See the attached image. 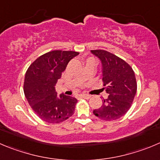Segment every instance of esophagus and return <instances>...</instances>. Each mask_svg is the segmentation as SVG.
Wrapping results in <instances>:
<instances>
[{"mask_svg":"<svg viewBox=\"0 0 160 160\" xmlns=\"http://www.w3.org/2000/svg\"><path fill=\"white\" fill-rule=\"evenodd\" d=\"M81 97L82 98H83V99H89L91 97V96L90 95H89V94H82L81 95Z\"/></svg>","mask_w":160,"mask_h":160,"instance_id":"obj_1","label":"esophagus"}]
</instances>
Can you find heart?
<instances>
[{
    "instance_id": "1",
    "label": "heart",
    "mask_w": 160,
    "mask_h": 160,
    "mask_svg": "<svg viewBox=\"0 0 160 160\" xmlns=\"http://www.w3.org/2000/svg\"><path fill=\"white\" fill-rule=\"evenodd\" d=\"M86 62H94L95 63V59L92 57V56H88L87 58L86 59Z\"/></svg>"
}]
</instances>
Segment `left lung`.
Masks as SVG:
<instances>
[{"instance_id":"obj_1","label":"left lung","mask_w":160,"mask_h":160,"mask_svg":"<svg viewBox=\"0 0 160 160\" xmlns=\"http://www.w3.org/2000/svg\"><path fill=\"white\" fill-rule=\"evenodd\" d=\"M103 64V89L108 94L103 104L93 110L97 117L105 121L118 119L129 111L136 95V78L131 67L118 56L104 49L91 50Z\"/></svg>"}]
</instances>
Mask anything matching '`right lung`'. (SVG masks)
Returning <instances> with one entry per match:
<instances>
[{
    "label": "right lung",
    "mask_w": 160,
    "mask_h": 160,
    "mask_svg": "<svg viewBox=\"0 0 160 160\" xmlns=\"http://www.w3.org/2000/svg\"><path fill=\"white\" fill-rule=\"evenodd\" d=\"M78 52L53 50L39 56L27 69L23 83L25 97L33 111L43 121L60 123L74 114L77 99L56 96L55 86L70 60Z\"/></svg>",
    "instance_id": "obj_1"
}]
</instances>
